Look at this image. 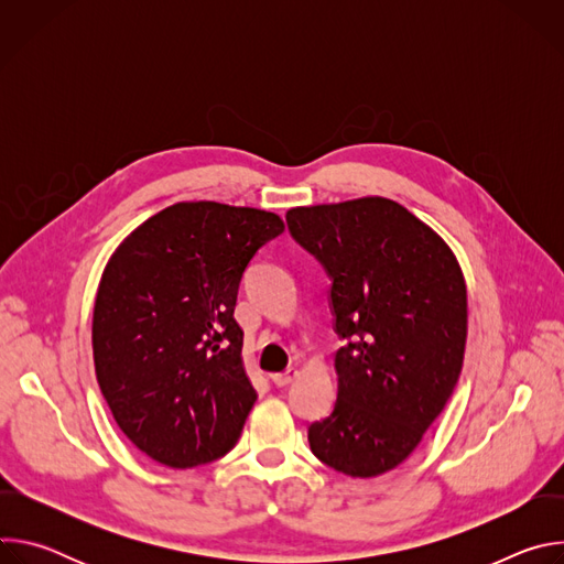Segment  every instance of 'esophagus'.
Wrapping results in <instances>:
<instances>
[{"mask_svg": "<svg viewBox=\"0 0 564 564\" xmlns=\"http://www.w3.org/2000/svg\"><path fill=\"white\" fill-rule=\"evenodd\" d=\"M296 377H299V370H296V368H288L285 372L272 375V381H274L276 386H288V383H292Z\"/></svg>", "mask_w": 564, "mask_h": 564, "instance_id": "obj_1", "label": "esophagus"}]
</instances>
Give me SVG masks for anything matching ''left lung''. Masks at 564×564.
I'll return each instance as SVG.
<instances>
[{
	"instance_id": "1",
	"label": "left lung",
	"mask_w": 564,
	"mask_h": 564,
	"mask_svg": "<svg viewBox=\"0 0 564 564\" xmlns=\"http://www.w3.org/2000/svg\"><path fill=\"white\" fill-rule=\"evenodd\" d=\"M288 227L333 279L337 404L307 429L312 453L350 477L404 462L459 379L468 305L446 240L381 196L292 207Z\"/></svg>"
}]
</instances>
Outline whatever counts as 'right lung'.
Here are the masks:
<instances>
[{
    "label": "right lung",
    "mask_w": 564,
    "mask_h": 564,
    "mask_svg": "<svg viewBox=\"0 0 564 564\" xmlns=\"http://www.w3.org/2000/svg\"><path fill=\"white\" fill-rule=\"evenodd\" d=\"M274 212L187 200L138 225L105 265L94 364L111 415L158 464L192 468L234 448L257 401L234 307Z\"/></svg>",
    "instance_id": "add662e5"
}]
</instances>
